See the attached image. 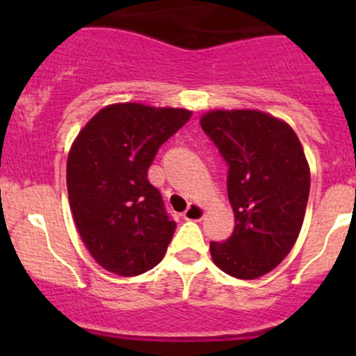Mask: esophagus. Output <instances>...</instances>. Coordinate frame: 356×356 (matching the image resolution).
Wrapping results in <instances>:
<instances>
[{"mask_svg": "<svg viewBox=\"0 0 356 356\" xmlns=\"http://www.w3.org/2000/svg\"><path fill=\"white\" fill-rule=\"evenodd\" d=\"M182 217H184L186 220H201V218L204 217L203 207H200V204H196V203H191L188 207V210L182 213Z\"/></svg>", "mask_w": 356, "mask_h": 356, "instance_id": "obj_1", "label": "esophagus"}]
</instances>
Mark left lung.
Returning a JSON list of instances; mask_svg holds the SVG:
<instances>
[{
    "instance_id": "8db88e82",
    "label": "left lung",
    "mask_w": 356,
    "mask_h": 356,
    "mask_svg": "<svg viewBox=\"0 0 356 356\" xmlns=\"http://www.w3.org/2000/svg\"><path fill=\"white\" fill-rule=\"evenodd\" d=\"M201 129L227 163L234 231L210 243L225 274L257 279L277 267L296 243L310 193V168L286 122L257 110H215Z\"/></svg>"
}]
</instances>
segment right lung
Masks as SVG:
<instances>
[{
  "instance_id": "right-lung-1",
  "label": "right lung",
  "mask_w": 356,
  "mask_h": 356,
  "mask_svg": "<svg viewBox=\"0 0 356 356\" xmlns=\"http://www.w3.org/2000/svg\"><path fill=\"white\" fill-rule=\"evenodd\" d=\"M189 117L182 108L118 103L99 110L72 145V215L89 253L108 272L132 277L163 258L177 224L148 181V168Z\"/></svg>"
}]
</instances>
